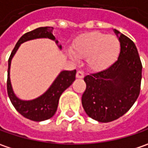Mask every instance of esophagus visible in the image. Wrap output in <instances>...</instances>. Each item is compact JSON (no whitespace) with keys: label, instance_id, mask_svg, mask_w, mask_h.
I'll list each match as a JSON object with an SVG mask.
<instances>
[{"label":"esophagus","instance_id":"obj_1","mask_svg":"<svg viewBox=\"0 0 148 148\" xmlns=\"http://www.w3.org/2000/svg\"><path fill=\"white\" fill-rule=\"evenodd\" d=\"M76 77L78 79H83L84 77V73L82 71H78L77 74H76Z\"/></svg>","mask_w":148,"mask_h":148}]
</instances>
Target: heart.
Here are the masks:
<instances>
[{
  "mask_svg": "<svg viewBox=\"0 0 148 148\" xmlns=\"http://www.w3.org/2000/svg\"><path fill=\"white\" fill-rule=\"evenodd\" d=\"M121 45L118 37L101 32H91L79 37L68 55L74 60L86 58L88 68L99 72L109 68L119 58Z\"/></svg>",
  "mask_w": 148,
  "mask_h": 148,
  "instance_id": "obj_1",
  "label": "heart"
}]
</instances>
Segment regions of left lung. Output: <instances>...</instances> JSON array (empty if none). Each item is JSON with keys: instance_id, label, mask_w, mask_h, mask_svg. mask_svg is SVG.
<instances>
[{"instance_id": "left-lung-1", "label": "left lung", "mask_w": 148, "mask_h": 148, "mask_svg": "<svg viewBox=\"0 0 148 148\" xmlns=\"http://www.w3.org/2000/svg\"><path fill=\"white\" fill-rule=\"evenodd\" d=\"M121 45L118 60L107 69L84 77L86 90L82 105L87 115L100 123L116 120L138 99L142 80V63L135 44L113 29Z\"/></svg>"}]
</instances>
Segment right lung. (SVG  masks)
<instances>
[{"mask_svg":"<svg viewBox=\"0 0 148 148\" xmlns=\"http://www.w3.org/2000/svg\"><path fill=\"white\" fill-rule=\"evenodd\" d=\"M53 29H54L53 27H48V26L40 27L23 35L16 43V46L12 50L8 60L7 93L10 102L16 110L22 116L36 122H41L47 120L55 115L58 108L59 99L61 94L75 80L76 70L75 69L72 71L63 70L58 74V76L53 81L51 85L49 87L48 89L40 96L37 97L34 99L23 100L18 98L16 93H14L10 78V64L14 55H16V51L18 50L21 45L29 40H36V39H42V38L49 39L51 40H54L58 45L59 49H61V45H59V41L55 40V37L52 34Z\"/></svg>","mask_w":148,"mask_h":148,"instance_id":"obj_1","label":"right lung"}]
</instances>
